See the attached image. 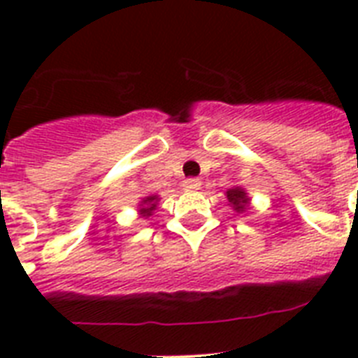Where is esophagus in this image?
<instances>
[{
    "instance_id": "obj_1",
    "label": "esophagus",
    "mask_w": 358,
    "mask_h": 358,
    "mask_svg": "<svg viewBox=\"0 0 358 358\" xmlns=\"http://www.w3.org/2000/svg\"><path fill=\"white\" fill-rule=\"evenodd\" d=\"M201 185H202V182L199 178H187V180H184V189H187V191L199 189Z\"/></svg>"
}]
</instances>
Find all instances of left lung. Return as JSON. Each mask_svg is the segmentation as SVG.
<instances>
[{"label":"left lung","instance_id":"8db88e82","mask_svg":"<svg viewBox=\"0 0 358 358\" xmlns=\"http://www.w3.org/2000/svg\"><path fill=\"white\" fill-rule=\"evenodd\" d=\"M227 201H229L230 208L238 213H243L249 210L250 206V196L247 195V191L241 185H232L230 189H227Z\"/></svg>","mask_w":358,"mask_h":358}]
</instances>
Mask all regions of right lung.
Wrapping results in <instances>:
<instances>
[{
    "label": "right lung",
    "mask_w": 358,
    "mask_h": 358,
    "mask_svg": "<svg viewBox=\"0 0 358 358\" xmlns=\"http://www.w3.org/2000/svg\"><path fill=\"white\" fill-rule=\"evenodd\" d=\"M157 202H159V196L157 195H148L145 199H141L139 208H137V212H139L141 217L148 219L154 213V210L157 208Z\"/></svg>",
    "instance_id": "right-lung-1"
}]
</instances>
